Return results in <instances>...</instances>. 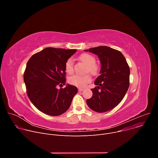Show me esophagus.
<instances>
[{
	"mask_svg": "<svg viewBox=\"0 0 158 158\" xmlns=\"http://www.w3.org/2000/svg\"><path fill=\"white\" fill-rule=\"evenodd\" d=\"M84 91V89H82V88H79L78 89V91L79 92H82Z\"/></svg>",
	"mask_w": 158,
	"mask_h": 158,
	"instance_id": "34e87169",
	"label": "esophagus"
}]
</instances>
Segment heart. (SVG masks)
Here are the masks:
<instances>
[{
    "label": "heart",
    "instance_id": "b5f03b06",
    "mask_svg": "<svg viewBox=\"0 0 158 158\" xmlns=\"http://www.w3.org/2000/svg\"><path fill=\"white\" fill-rule=\"evenodd\" d=\"M79 59L84 62L86 65V72L95 76L99 72V66L96 63L95 57L87 53H84L79 56ZM74 62L72 58L67 59L65 63V69L67 73H71L73 71ZM91 81V77L89 74L85 75H73L69 79V82L71 84L76 85L78 87H84L85 85Z\"/></svg>",
    "mask_w": 158,
    "mask_h": 158
}]
</instances>
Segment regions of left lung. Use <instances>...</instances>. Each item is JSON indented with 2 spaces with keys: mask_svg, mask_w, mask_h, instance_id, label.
<instances>
[{
  "mask_svg": "<svg viewBox=\"0 0 158 158\" xmlns=\"http://www.w3.org/2000/svg\"><path fill=\"white\" fill-rule=\"evenodd\" d=\"M85 51H87L86 50ZM98 56L101 69L100 75L91 89L93 96L87 99V106L98 112H104L117 106L124 98L129 86L130 69L123 54L107 46L89 49Z\"/></svg>",
  "mask_w": 158,
  "mask_h": 158,
  "instance_id": "obj_1",
  "label": "left lung"
}]
</instances>
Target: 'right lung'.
Masks as SVG:
<instances>
[{
  "mask_svg": "<svg viewBox=\"0 0 158 158\" xmlns=\"http://www.w3.org/2000/svg\"><path fill=\"white\" fill-rule=\"evenodd\" d=\"M47 48L34 54L28 60L24 73L26 93L32 103L43 113L57 116L68 109L77 93L76 86L66 82L65 63L76 52Z\"/></svg>",
  "mask_w": 158,
  "mask_h": 158,
  "instance_id": "obj_1",
  "label": "right lung"
}]
</instances>
